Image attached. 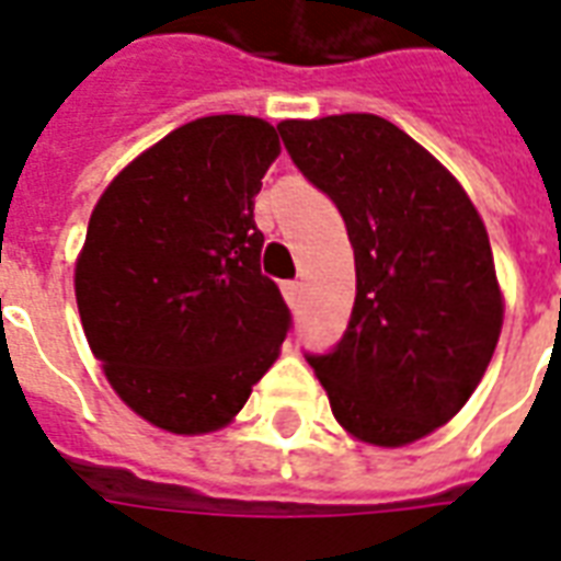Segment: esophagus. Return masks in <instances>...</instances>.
<instances>
[{
  "label": "esophagus",
  "instance_id": "1",
  "mask_svg": "<svg viewBox=\"0 0 561 561\" xmlns=\"http://www.w3.org/2000/svg\"><path fill=\"white\" fill-rule=\"evenodd\" d=\"M282 291H285V300L291 302V306H300L302 282H285V285H282Z\"/></svg>",
  "mask_w": 561,
  "mask_h": 561
}]
</instances>
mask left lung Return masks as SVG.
<instances>
[{
  "label": "left lung",
  "mask_w": 561,
  "mask_h": 561,
  "mask_svg": "<svg viewBox=\"0 0 561 561\" xmlns=\"http://www.w3.org/2000/svg\"><path fill=\"white\" fill-rule=\"evenodd\" d=\"M302 178L333 198L354 247L356 300L333 351L306 354L339 425L408 446L479 386L502 327L491 240L455 178L368 112L282 122Z\"/></svg>",
  "instance_id": "1"
}]
</instances>
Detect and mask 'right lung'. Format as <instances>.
Returning <instances> with one entry per match:
<instances>
[{
	"label": "right lung",
	"mask_w": 561,
	"mask_h": 561,
	"mask_svg": "<svg viewBox=\"0 0 561 561\" xmlns=\"http://www.w3.org/2000/svg\"><path fill=\"white\" fill-rule=\"evenodd\" d=\"M279 151L261 118L207 115L139 153L91 214L73 279L82 330L157 428H222L291 330L252 217Z\"/></svg>",
	"instance_id": "obj_1"
}]
</instances>
